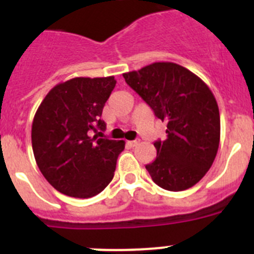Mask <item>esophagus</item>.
Instances as JSON below:
<instances>
[{"label":"esophagus","mask_w":254,"mask_h":254,"mask_svg":"<svg viewBox=\"0 0 254 254\" xmlns=\"http://www.w3.org/2000/svg\"><path fill=\"white\" fill-rule=\"evenodd\" d=\"M138 142H140V140H133V141H128V142H127V143H128V145L131 147H134V146H137Z\"/></svg>","instance_id":"34e87169"}]
</instances>
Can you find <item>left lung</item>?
<instances>
[{
  "label": "left lung",
  "mask_w": 254,
  "mask_h": 254,
  "mask_svg": "<svg viewBox=\"0 0 254 254\" xmlns=\"http://www.w3.org/2000/svg\"><path fill=\"white\" fill-rule=\"evenodd\" d=\"M126 82L167 122V138L146 169L167 190H185L203 178L217 154L220 114L207 85L190 69L172 62H156L123 73Z\"/></svg>",
  "instance_id": "1"
}]
</instances>
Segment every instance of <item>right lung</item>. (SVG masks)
Returning a JSON list of instances; mask_svg holds the SVG:
<instances>
[{
	"instance_id": "right-lung-1",
	"label": "right lung",
	"mask_w": 254,
	"mask_h": 254,
	"mask_svg": "<svg viewBox=\"0 0 254 254\" xmlns=\"http://www.w3.org/2000/svg\"><path fill=\"white\" fill-rule=\"evenodd\" d=\"M116 82L113 76L71 78L56 85L38 108L31 126L34 158L44 178L61 193L89 198L113 179L125 141L91 133L105 131L100 117Z\"/></svg>"
}]
</instances>
